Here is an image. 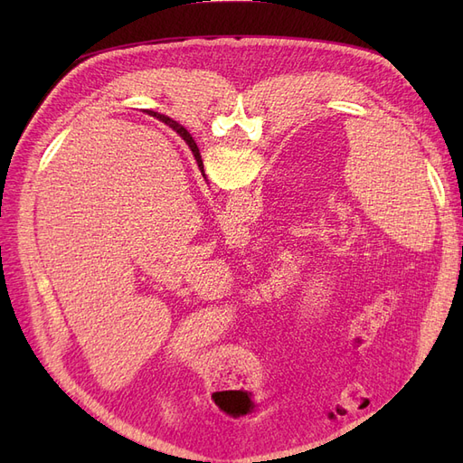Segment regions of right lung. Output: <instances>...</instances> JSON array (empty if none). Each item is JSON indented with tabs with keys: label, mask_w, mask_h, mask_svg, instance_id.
I'll use <instances>...</instances> for the list:
<instances>
[{
	"label": "right lung",
	"mask_w": 463,
	"mask_h": 463,
	"mask_svg": "<svg viewBox=\"0 0 463 463\" xmlns=\"http://www.w3.org/2000/svg\"><path fill=\"white\" fill-rule=\"evenodd\" d=\"M150 116H154V118H158L160 121H164L165 125H170V128L174 129V131H177L181 137H184V141L189 145V148L193 150V154H194V160H197V164H199V167H201V172H203V160H201V152H199V146H197V143L193 141V137L189 135V131L184 128V125H179L177 121H174V119H170L167 116H162V114H156V111H148Z\"/></svg>",
	"instance_id": "1"
}]
</instances>
